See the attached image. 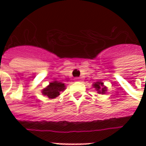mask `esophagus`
I'll return each instance as SVG.
<instances>
[{
    "instance_id": "34e87169",
    "label": "esophagus",
    "mask_w": 146,
    "mask_h": 146,
    "mask_svg": "<svg viewBox=\"0 0 146 146\" xmlns=\"http://www.w3.org/2000/svg\"><path fill=\"white\" fill-rule=\"evenodd\" d=\"M79 80H80V78H78V77L74 79V81H76V82H77V81H79Z\"/></svg>"
}]
</instances>
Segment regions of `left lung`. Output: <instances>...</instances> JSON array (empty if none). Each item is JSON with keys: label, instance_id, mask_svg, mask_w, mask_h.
I'll return each mask as SVG.
<instances>
[{"label": "left lung", "instance_id": "1", "mask_svg": "<svg viewBox=\"0 0 146 146\" xmlns=\"http://www.w3.org/2000/svg\"><path fill=\"white\" fill-rule=\"evenodd\" d=\"M93 87L99 94H104L107 91V87L104 86V83L102 82H96L93 84Z\"/></svg>", "mask_w": 146, "mask_h": 146}]
</instances>
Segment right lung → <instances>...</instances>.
<instances>
[{
    "instance_id": "obj_1",
    "label": "right lung",
    "mask_w": 146,
    "mask_h": 146,
    "mask_svg": "<svg viewBox=\"0 0 146 146\" xmlns=\"http://www.w3.org/2000/svg\"><path fill=\"white\" fill-rule=\"evenodd\" d=\"M65 87L66 86L63 82L54 81V82H50L46 88L42 89V93L49 98H55L59 96L60 92H63L66 89Z\"/></svg>"
}]
</instances>
